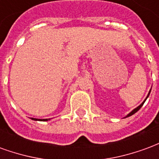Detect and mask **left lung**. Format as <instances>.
<instances>
[{"instance_id": "obj_1", "label": "left lung", "mask_w": 159, "mask_h": 159, "mask_svg": "<svg viewBox=\"0 0 159 159\" xmlns=\"http://www.w3.org/2000/svg\"><path fill=\"white\" fill-rule=\"evenodd\" d=\"M151 90H152V89H151L149 90V93H148V94H147V98H146V99H145V100H144L143 102H142V103L140 104V106H138V107H137L136 108H134V110L131 111H130L129 113V114H127L126 116H125V117H123V118H126V117H130V116H132V115H134V114L135 113V112H137V111H138L140 110V107H142V106H143V104L145 103V101H146V100H147V98H148V96H149V94H150V93H151Z\"/></svg>"}]
</instances>
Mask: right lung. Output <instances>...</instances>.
Masks as SVG:
<instances>
[{
    "label": "right lung",
    "instance_id": "obj_1",
    "mask_svg": "<svg viewBox=\"0 0 159 159\" xmlns=\"http://www.w3.org/2000/svg\"><path fill=\"white\" fill-rule=\"evenodd\" d=\"M33 120H35V121H36V120H37V119H36V118H35V119H33ZM48 120H50V118H49V119H43V120H41V121H48Z\"/></svg>",
    "mask_w": 159,
    "mask_h": 159
}]
</instances>
